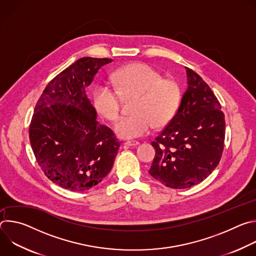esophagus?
Listing matches in <instances>:
<instances>
[{"label": "esophagus", "instance_id": "34e87169", "mask_svg": "<svg viewBox=\"0 0 256 256\" xmlns=\"http://www.w3.org/2000/svg\"><path fill=\"white\" fill-rule=\"evenodd\" d=\"M126 146H130V147H136V146L140 144V142L138 140H128L126 142Z\"/></svg>", "mask_w": 256, "mask_h": 256}]
</instances>
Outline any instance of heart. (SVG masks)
Wrapping results in <instances>:
<instances>
[{"instance_id": "heart-1", "label": "heart", "mask_w": 256, "mask_h": 256, "mask_svg": "<svg viewBox=\"0 0 256 256\" xmlns=\"http://www.w3.org/2000/svg\"><path fill=\"white\" fill-rule=\"evenodd\" d=\"M112 80L118 90L99 85L93 93V105L97 114L116 122L120 116V96L132 98V116L122 118L116 126L122 138H134L147 134L151 128L167 126L174 116L179 102L178 83L153 66L134 62L116 70Z\"/></svg>"}]
</instances>
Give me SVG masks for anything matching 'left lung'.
<instances>
[{
	"label": "left lung",
	"mask_w": 256,
	"mask_h": 256,
	"mask_svg": "<svg viewBox=\"0 0 256 256\" xmlns=\"http://www.w3.org/2000/svg\"><path fill=\"white\" fill-rule=\"evenodd\" d=\"M188 89L175 116L152 142L149 173L167 188L184 190L206 179L221 160L225 116L210 86L186 68Z\"/></svg>",
	"instance_id": "obj_1"
}]
</instances>
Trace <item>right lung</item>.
Here are the masks:
<instances>
[{
    "instance_id": "add662e5",
    "label": "right lung",
    "mask_w": 256,
    "mask_h": 256,
    "mask_svg": "<svg viewBox=\"0 0 256 256\" xmlns=\"http://www.w3.org/2000/svg\"><path fill=\"white\" fill-rule=\"evenodd\" d=\"M110 58H82L46 87L34 108L29 138L46 176L72 192L97 186L110 172L120 142L86 95L98 70Z\"/></svg>"
}]
</instances>
